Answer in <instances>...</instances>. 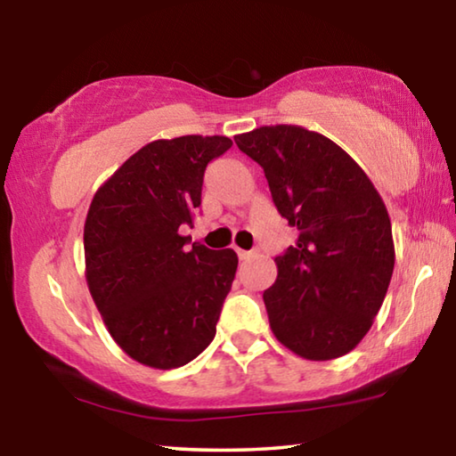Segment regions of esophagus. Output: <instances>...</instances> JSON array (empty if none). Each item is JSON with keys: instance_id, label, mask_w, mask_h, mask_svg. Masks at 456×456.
<instances>
[{"instance_id": "34e87169", "label": "esophagus", "mask_w": 456, "mask_h": 456, "mask_svg": "<svg viewBox=\"0 0 456 456\" xmlns=\"http://www.w3.org/2000/svg\"><path fill=\"white\" fill-rule=\"evenodd\" d=\"M237 256H239V259H241V261H245V259H249V257H253V251H245V249H237Z\"/></svg>"}]
</instances>
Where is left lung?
<instances>
[{"label":"left lung","instance_id":"1","mask_svg":"<svg viewBox=\"0 0 456 456\" xmlns=\"http://www.w3.org/2000/svg\"><path fill=\"white\" fill-rule=\"evenodd\" d=\"M261 165L297 243L264 291L273 336L305 360L344 356L372 328L395 272L388 211L372 181L328 136L296 125L235 136Z\"/></svg>","mask_w":456,"mask_h":456}]
</instances>
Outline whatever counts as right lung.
I'll list each match as a JSON object with an SVG mask.
<instances>
[{"mask_svg":"<svg viewBox=\"0 0 456 456\" xmlns=\"http://www.w3.org/2000/svg\"><path fill=\"white\" fill-rule=\"evenodd\" d=\"M227 136L152 141L96 191L84 223L86 283L122 352L157 370L197 358L213 342L237 272L233 249L187 243L209 160Z\"/></svg>","mask_w":456,"mask_h":456,"instance_id":"obj_1","label":"right lung"}]
</instances>
